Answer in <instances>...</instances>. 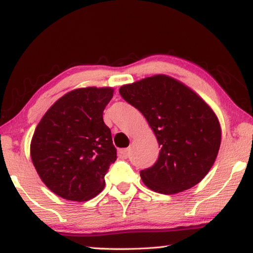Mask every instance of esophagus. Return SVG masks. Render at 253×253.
<instances>
[{
	"label": "esophagus",
	"instance_id": "1",
	"mask_svg": "<svg viewBox=\"0 0 253 253\" xmlns=\"http://www.w3.org/2000/svg\"><path fill=\"white\" fill-rule=\"evenodd\" d=\"M119 156H121L122 158H127L128 155H129V149L128 148H124V149H119Z\"/></svg>",
	"mask_w": 253,
	"mask_h": 253
}]
</instances>
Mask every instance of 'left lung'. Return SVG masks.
Here are the masks:
<instances>
[{"label": "left lung", "instance_id": "8db88e82", "mask_svg": "<svg viewBox=\"0 0 253 253\" xmlns=\"http://www.w3.org/2000/svg\"><path fill=\"white\" fill-rule=\"evenodd\" d=\"M119 93L144 115L161 146L155 164L140 170L145 185L169 195L202 181L221 144V126L211 107L190 87L166 75L124 84Z\"/></svg>", "mask_w": 253, "mask_h": 253}]
</instances>
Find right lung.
<instances>
[{"label":"right lung","mask_w":253,"mask_h":253,"mask_svg":"<svg viewBox=\"0 0 253 253\" xmlns=\"http://www.w3.org/2000/svg\"><path fill=\"white\" fill-rule=\"evenodd\" d=\"M110 87L71 90L54 102L34 130L31 160L46 187L60 198L84 202L105 187L117 153L102 113Z\"/></svg>","instance_id":"right-lung-1"}]
</instances>
